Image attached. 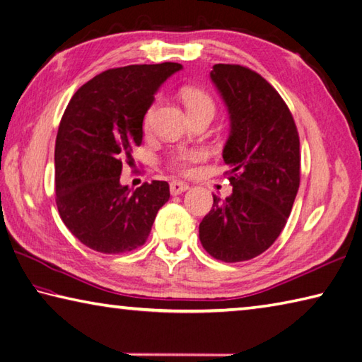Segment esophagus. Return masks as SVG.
Instances as JSON below:
<instances>
[{"label":"esophagus","mask_w":362,"mask_h":362,"mask_svg":"<svg viewBox=\"0 0 362 362\" xmlns=\"http://www.w3.org/2000/svg\"><path fill=\"white\" fill-rule=\"evenodd\" d=\"M189 187L187 185V183H183V182H177V180H174V182H171L169 183V189H171V194H182L183 191H187Z\"/></svg>","instance_id":"1"}]
</instances>
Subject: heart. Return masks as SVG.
I'll use <instances>...</instances> for the list:
<instances>
[{"instance_id":"1","label":"heart","mask_w":362,"mask_h":362,"mask_svg":"<svg viewBox=\"0 0 362 362\" xmlns=\"http://www.w3.org/2000/svg\"><path fill=\"white\" fill-rule=\"evenodd\" d=\"M180 97L183 103H185L187 110L189 112V116L193 117L199 112L204 111H215V103L214 98H211L207 92L201 88H194V86H187L180 90ZM160 103V98H153V102L147 106V110L144 112V127L148 129L152 124V119L155 116V111H157V106ZM207 151L202 147H182L177 148V151L171 152L166 158V165L169 169L179 173V174H191L194 171V168L202 163L205 158H207Z\"/></svg>"}]
</instances>
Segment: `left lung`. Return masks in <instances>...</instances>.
<instances>
[{"label":"left lung","mask_w":362,"mask_h":362,"mask_svg":"<svg viewBox=\"0 0 362 362\" xmlns=\"http://www.w3.org/2000/svg\"><path fill=\"white\" fill-rule=\"evenodd\" d=\"M230 117L223 158L232 194L214 196L199 224L211 257L243 262L267 251L284 229L300 188V136L288 106L270 83L238 64L210 72Z\"/></svg>","instance_id":"left-lung-1"}]
</instances>
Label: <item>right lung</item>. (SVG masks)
I'll use <instances>...</instances> for the list:
<instances>
[{
    "label": "right lung",
    "mask_w": 362,
    "mask_h": 362,
    "mask_svg": "<svg viewBox=\"0 0 362 362\" xmlns=\"http://www.w3.org/2000/svg\"><path fill=\"white\" fill-rule=\"evenodd\" d=\"M180 69L161 62L105 70L64 111L54 146L56 205L62 223L90 250L122 254L143 246L169 201L168 182L132 191L119 180L133 147L143 143L144 112L155 92Z\"/></svg>",
    "instance_id": "1"
}]
</instances>
